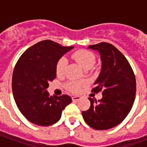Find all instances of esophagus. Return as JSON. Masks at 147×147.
I'll use <instances>...</instances> for the list:
<instances>
[{"instance_id":"34e87169","label":"esophagus","mask_w":147,"mask_h":147,"mask_svg":"<svg viewBox=\"0 0 147 147\" xmlns=\"http://www.w3.org/2000/svg\"><path fill=\"white\" fill-rule=\"evenodd\" d=\"M71 99H72V100H73V101L76 102V101H78V100H80L81 98L79 96H73L72 98H71Z\"/></svg>"}]
</instances>
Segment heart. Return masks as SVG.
I'll return each mask as SVG.
<instances>
[{
  "label": "heart",
  "mask_w": 147,
  "mask_h": 147,
  "mask_svg": "<svg viewBox=\"0 0 147 147\" xmlns=\"http://www.w3.org/2000/svg\"><path fill=\"white\" fill-rule=\"evenodd\" d=\"M71 57L84 69H91L94 65L95 61H96L94 54L92 52L86 50V49H80V50L76 51L72 54ZM66 65V59L64 57L61 58L58 61L56 67H55V71H56L57 76H62V74L64 73ZM82 85L83 83L79 82H70L67 84V88L71 92H78Z\"/></svg>",
  "instance_id": "heart-1"
}]
</instances>
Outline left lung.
Wrapping results in <instances>:
<instances>
[{
	"label": "left lung",
	"instance_id": "1",
	"mask_svg": "<svg viewBox=\"0 0 147 147\" xmlns=\"http://www.w3.org/2000/svg\"><path fill=\"white\" fill-rule=\"evenodd\" d=\"M99 53L101 69L92 92H102L100 100L88 98L91 106L82 111L85 123L95 130H108L125 119L132 108L136 94V78L122 53L107 42L88 46Z\"/></svg>",
	"mask_w": 147,
	"mask_h": 147
}]
</instances>
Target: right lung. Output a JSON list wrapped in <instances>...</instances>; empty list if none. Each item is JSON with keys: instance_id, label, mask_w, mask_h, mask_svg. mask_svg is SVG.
Masks as SVG:
<instances>
[{"instance_id": "add662e5", "label": "right lung", "mask_w": 147, "mask_h": 147, "mask_svg": "<svg viewBox=\"0 0 147 147\" xmlns=\"http://www.w3.org/2000/svg\"><path fill=\"white\" fill-rule=\"evenodd\" d=\"M73 48L43 40L26 49L17 61L13 72V94L20 111L31 123L43 127L56 123L71 102L66 94L50 96L47 88L56 77L58 61Z\"/></svg>"}]
</instances>
